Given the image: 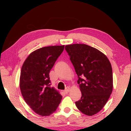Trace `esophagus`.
Instances as JSON below:
<instances>
[{
    "instance_id": "esophagus-1",
    "label": "esophagus",
    "mask_w": 131,
    "mask_h": 131,
    "mask_svg": "<svg viewBox=\"0 0 131 131\" xmlns=\"http://www.w3.org/2000/svg\"><path fill=\"white\" fill-rule=\"evenodd\" d=\"M69 91H70V88L68 87H66V90L64 91V92H65V94H68V93L69 92Z\"/></svg>"
}]
</instances>
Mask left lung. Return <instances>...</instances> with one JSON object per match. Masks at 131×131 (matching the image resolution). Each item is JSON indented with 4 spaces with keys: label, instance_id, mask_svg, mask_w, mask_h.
Listing matches in <instances>:
<instances>
[{
    "label": "left lung",
    "instance_id": "1",
    "mask_svg": "<svg viewBox=\"0 0 131 131\" xmlns=\"http://www.w3.org/2000/svg\"><path fill=\"white\" fill-rule=\"evenodd\" d=\"M65 50L78 76L81 92V99L75 104L83 114L93 116L102 109L112 92V65L103 52L87 44L66 45Z\"/></svg>",
    "mask_w": 131,
    "mask_h": 131
}]
</instances>
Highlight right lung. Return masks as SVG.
Listing matches in <instances>:
<instances>
[{
	"mask_svg": "<svg viewBox=\"0 0 131 131\" xmlns=\"http://www.w3.org/2000/svg\"><path fill=\"white\" fill-rule=\"evenodd\" d=\"M65 46L39 48L29 55L21 68L19 88L26 103L36 114L48 116L57 110L62 95L51 87L49 73Z\"/></svg>",
	"mask_w": 131,
	"mask_h": 131,
	"instance_id": "obj_1",
	"label": "right lung"
}]
</instances>
